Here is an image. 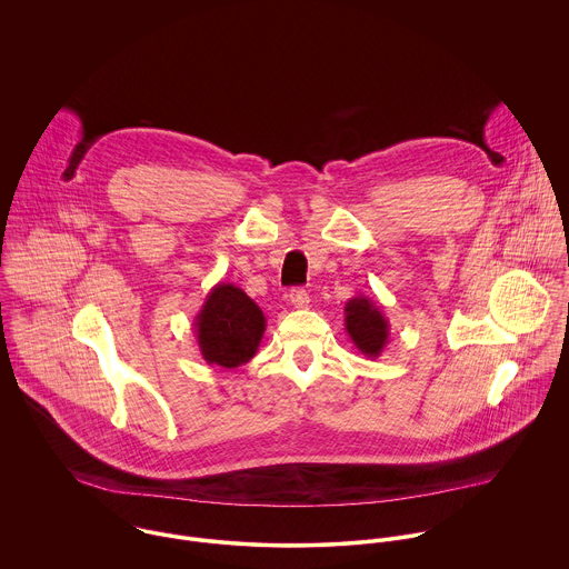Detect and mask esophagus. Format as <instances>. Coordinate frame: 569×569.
Listing matches in <instances>:
<instances>
[{"instance_id": "1", "label": "esophagus", "mask_w": 569, "mask_h": 569, "mask_svg": "<svg viewBox=\"0 0 569 569\" xmlns=\"http://www.w3.org/2000/svg\"><path fill=\"white\" fill-rule=\"evenodd\" d=\"M289 302L296 307V309H307L309 307V293L305 289H291L289 291Z\"/></svg>"}]
</instances>
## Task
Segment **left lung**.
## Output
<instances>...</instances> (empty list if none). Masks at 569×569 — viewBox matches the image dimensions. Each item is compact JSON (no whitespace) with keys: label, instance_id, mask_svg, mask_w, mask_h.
I'll use <instances>...</instances> for the list:
<instances>
[{"label":"left lung","instance_id":"obj_1","mask_svg":"<svg viewBox=\"0 0 569 569\" xmlns=\"http://www.w3.org/2000/svg\"><path fill=\"white\" fill-rule=\"evenodd\" d=\"M346 332L361 355L377 359L390 343V325L377 302L370 298L357 296L350 298L343 307Z\"/></svg>","mask_w":569,"mask_h":569}]
</instances>
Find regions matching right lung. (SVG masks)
Wrapping results in <instances>:
<instances>
[{
    "label": "right lung",
    "mask_w": 569,
    "mask_h": 569,
    "mask_svg": "<svg viewBox=\"0 0 569 569\" xmlns=\"http://www.w3.org/2000/svg\"><path fill=\"white\" fill-rule=\"evenodd\" d=\"M264 316L243 289L219 282L206 296L194 318V335L201 357L221 368L247 363L262 339Z\"/></svg>",
    "instance_id": "add662e5"
}]
</instances>
